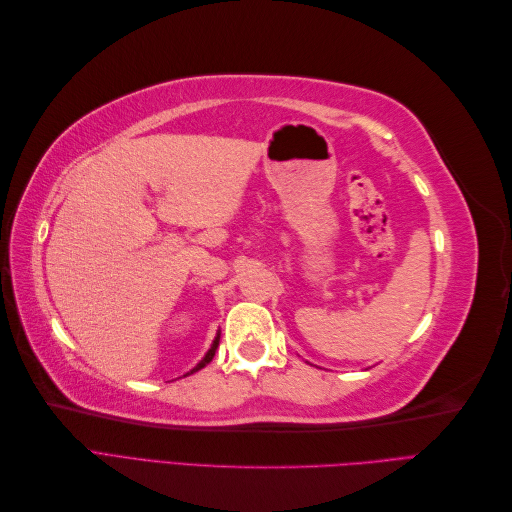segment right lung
I'll return each mask as SVG.
<instances>
[{
    "label": "right lung",
    "mask_w": 512,
    "mask_h": 512,
    "mask_svg": "<svg viewBox=\"0 0 512 512\" xmlns=\"http://www.w3.org/2000/svg\"><path fill=\"white\" fill-rule=\"evenodd\" d=\"M218 344H220V335L213 339V344H211L209 352L205 354V359H203V361H200V363H198V365H196V367H194V369L190 371V374H194V371H198V369H203V367H205V365H207V363H209V361L213 359V354H215V350H218Z\"/></svg>",
    "instance_id": "right-lung-1"
}]
</instances>
